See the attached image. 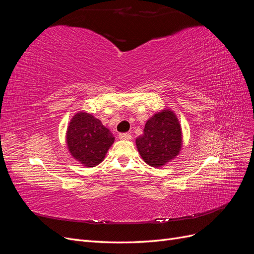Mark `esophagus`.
Here are the masks:
<instances>
[{
  "mask_svg": "<svg viewBox=\"0 0 254 254\" xmlns=\"http://www.w3.org/2000/svg\"><path fill=\"white\" fill-rule=\"evenodd\" d=\"M119 137L121 140H130L131 139V135H130L129 133H120V135H119Z\"/></svg>",
  "mask_w": 254,
  "mask_h": 254,
  "instance_id": "34e87169",
  "label": "esophagus"
}]
</instances>
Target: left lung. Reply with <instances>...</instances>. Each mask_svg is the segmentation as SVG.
<instances>
[{"label":"left lung","instance_id":"obj_1","mask_svg":"<svg viewBox=\"0 0 254 254\" xmlns=\"http://www.w3.org/2000/svg\"><path fill=\"white\" fill-rule=\"evenodd\" d=\"M135 145L144 162L152 167H162L174 160L182 147L181 125L175 112L163 109L153 114Z\"/></svg>","mask_w":254,"mask_h":254}]
</instances>
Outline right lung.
Here are the masks:
<instances>
[{
    "label": "right lung",
    "mask_w": 254,
    "mask_h": 254,
    "mask_svg": "<svg viewBox=\"0 0 254 254\" xmlns=\"http://www.w3.org/2000/svg\"><path fill=\"white\" fill-rule=\"evenodd\" d=\"M65 137L71 156L87 167H94L104 161L114 143L110 130L86 111L77 112L72 118Z\"/></svg>",
    "instance_id": "add662e5"
}]
</instances>
